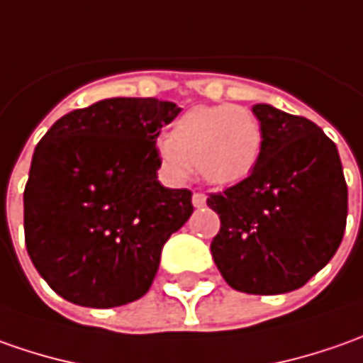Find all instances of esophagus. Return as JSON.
Masks as SVG:
<instances>
[{
	"label": "esophagus",
	"mask_w": 363,
	"mask_h": 363,
	"mask_svg": "<svg viewBox=\"0 0 363 363\" xmlns=\"http://www.w3.org/2000/svg\"><path fill=\"white\" fill-rule=\"evenodd\" d=\"M193 205L196 206V208H201V206L206 205V196L203 193H194L193 194Z\"/></svg>",
	"instance_id": "34e87169"
}]
</instances>
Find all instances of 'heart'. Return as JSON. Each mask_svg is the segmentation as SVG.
Wrapping results in <instances>:
<instances>
[{
	"instance_id": "1",
	"label": "heart",
	"mask_w": 363,
	"mask_h": 363,
	"mask_svg": "<svg viewBox=\"0 0 363 363\" xmlns=\"http://www.w3.org/2000/svg\"><path fill=\"white\" fill-rule=\"evenodd\" d=\"M261 146L263 128L249 108L194 106L158 143V158L174 179H184L194 164L206 182L225 186L253 170Z\"/></svg>"
}]
</instances>
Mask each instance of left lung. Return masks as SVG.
<instances>
[{
	"instance_id": "left-lung-1",
	"label": "left lung",
	"mask_w": 363,
	"mask_h": 363,
	"mask_svg": "<svg viewBox=\"0 0 363 363\" xmlns=\"http://www.w3.org/2000/svg\"><path fill=\"white\" fill-rule=\"evenodd\" d=\"M263 146L245 181L211 194L220 219L211 253L233 289L289 294L330 263L342 243L347 184L335 144L303 116L253 106Z\"/></svg>"
}]
</instances>
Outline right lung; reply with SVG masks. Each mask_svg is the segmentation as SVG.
Returning a JSON list of instances; mask_svg holds the SVG:
<instances>
[{"label":"right lung","mask_w":363,"mask_h":363,"mask_svg":"<svg viewBox=\"0 0 363 363\" xmlns=\"http://www.w3.org/2000/svg\"><path fill=\"white\" fill-rule=\"evenodd\" d=\"M179 112L157 98H106L62 116L38 143L26 247L64 299L104 309L150 289L162 247L193 215V193L157 177L158 134Z\"/></svg>","instance_id":"obj_1"}]
</instances>
